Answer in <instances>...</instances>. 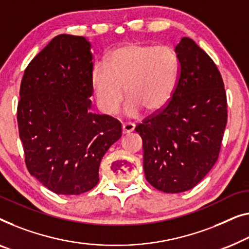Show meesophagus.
Masks as SVG:
<instances>
[{"label":"esophagus","mask_w":249,"mask_h":249,"mask_svg":"<svg viewBox=\"0 0 249 249\" xmlns=\"http://www.w3.org/2000/svg\"><path fill=\"white\" fill-rule=\"evenodd\" d=\"M135 127L136 124H132V122H124V124H122V133H124V135H125V133H130L135 130Z\"/></svg>","instance_id":"1"}]
</instances>
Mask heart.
<instances>
[{"instance_id": "b5f03b06", "label": "heart", "mask_w": 249, "mask_h": 249, "mask_svg": "<svg viewBox=\"0 0 249 249\" xmlns=\"http://www.w3.org/2000/svg\"><path fill=\"white\" fill-rule=\"evenodd\" d=\"M179 77L178 53L169 46L130 44L118 48L109 64L95 63L92 84L96 102L104 113L116 114L128 98L125 114L135 117L140 109L160 110L174 94Z\"/></svg>"}]
</instances>
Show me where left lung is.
<instances>
[{"label":"left lung","mask_w":249,"mask_h":249,"mask_svg":"<svg viewBox=\"0 0 249 249\" xmlns=\"http://www.w3.org/2000/svg\"><path fill=\"white\" fill-rule=\"evenodd\" d=\"M175 52L179 77L174 94L136 127L146 179L165 193L191 190L213 167L228 117L225 85L210 56L187 37Z\"/></svg>","instance_id":"obj_1"}]
</instances>
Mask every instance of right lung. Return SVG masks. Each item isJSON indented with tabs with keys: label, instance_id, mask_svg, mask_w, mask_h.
Here are the masks:
<instances>
[{
	"label": "right lung",
	"instance_id": "obj_1",
	"mask_svg": "<svg viewBox=\"0 0 249 249\" xmlns=\"http://www.w3.org/2000/svg\"><path fill=\"white\" fill-rule=\"evenodd\" d=\"M93 55L80 36L59 35L24 71L18 104L19 136L29 173L62 196L99 183L104 154L121 137V124L92 113Z\"/></svg>",
	"mask_w": 249,
	"mask_h": 249
}]
</instances>
